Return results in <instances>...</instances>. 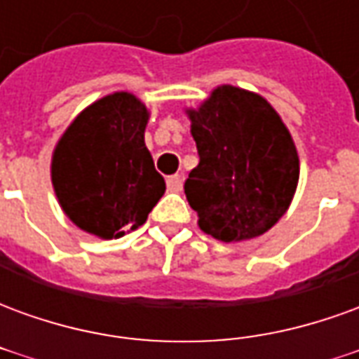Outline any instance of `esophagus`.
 Instances as JSON below:
<instances>
[{"label":"esophagus","mask_w":359,"mask_h":359,"mask_svg":"<svg viewBox=\"0 0 359 359\" xmlns=\"http://www.w3.org/2000/svg\"><path fill=\"white\" fill-rule=\"evenodd\" d=\"M167 190L169 192H180L182 190V177L180 175H172L167 179Z\"/></svg>","instance_id":"esophagus-1"}]
</instances>
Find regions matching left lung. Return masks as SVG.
Wrapping results in <instances>:
<instances>
[{"mask_svg": "<svg viewBox=\"0 0 359 359\" xmlns=\"http://www.w3.org/2000/svg\"><path fill=\"white\" fill-rule=\"evenodd\" d=\"M200 163L184 182L198 226L215 241L244 242L285 215L300 179L290 130L264 95L221 84L187 107Z\"/></svg>", "mask_w": 359, "mask_h": 359, "instance_id": "1", "label": "left lung"}]
</instances>
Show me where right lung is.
I'll list each match as a JSON object with an SVG mask.
<instances>
[{
  "label": "right lung",
  "mask_w": 359,
  "mask_h": 359,
  "mask_svg": "<svg viewBox=\"0 0 359 359\" xmlns=\"http://www.w3.org/2000/svg\"><path fill=\"white\" fill-rule=\"evenodd\" d=\"M149 111L130 92H113L74 117L53 148L51 184L67 217L102 241L136 231L165 194L144 142Z\"/></svg>",
  "instance_id": "add662e5"
}]
</instances>
